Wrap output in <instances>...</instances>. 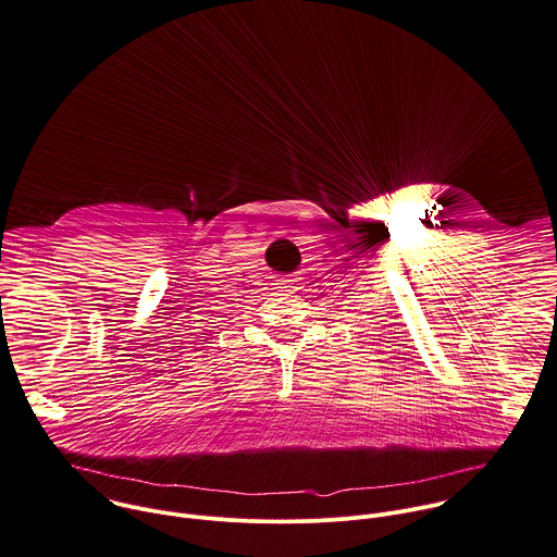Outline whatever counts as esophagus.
Masks as SVG:
<instances>
[{"mask_svg": "<svg viewBox=\"0 0 557 557\" xmlns=\"http://www.w3.org/2000/svg\"><path fill=\"white\" fill-rule=\"evenodd\" d=\"M277 288H280L282 293H293V290H299V277H284V280H280Z\"/></svg>", "mask_w": 557, "mask_h": 557, "instance_id": "obj_1", "label": "esophagus"}]
</instances>
